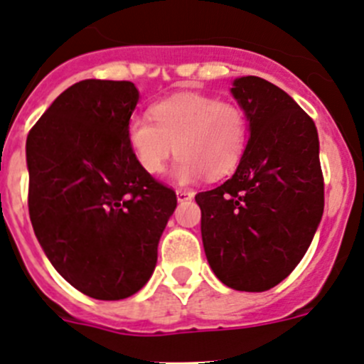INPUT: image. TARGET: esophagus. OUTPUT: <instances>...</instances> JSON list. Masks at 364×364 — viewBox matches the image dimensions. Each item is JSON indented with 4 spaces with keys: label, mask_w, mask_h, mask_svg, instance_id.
<instances>
[{
    "label": "esophagus",
    "mask_w": 364,
    "mask_h": 364,
    "mask_svg": "<svg viewBox=\"0 0 364 364\" xmlns=\"http://www.w3.org/2000/svg\"><path fill=\"white\" fill-rule=\"evenodd\" d=\"M196 193L192 190H176V197H178V203H186V200H192Z\"/></svg>",
    "instance_id": "34e87169"
}]
</instances>
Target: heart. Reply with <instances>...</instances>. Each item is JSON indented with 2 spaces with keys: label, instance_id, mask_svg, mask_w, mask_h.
I'll use <instances>...</instances> for the list:
<instances>
[{
  "label": "heart",
  "instance_id": "b5f03b06",
  "mask_svg": "<svg viewBox=\"0 0 364 364\" xmlns=\"http://www.w3.org/2000/svg\"><path fill=\"white\" fill-rule=\"evenodd\" d=\"M151 117L134 116L127 135L135 160L148 174H160L178 153L172 178L192 183L200 176L216 179L240 164L248 141L243 109L205 95L183 93L153 105Z\"/></svg>",
  "mask_w": 364,
  "mask_h": 364
}]
</instances>
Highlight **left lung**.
Listing matches in <instances>:
<instances>
[{
    "label": "left lung",
    "mask_w": 364,
    "mask_h": 364,
    "mask_svg": "<svg viewBox=\"0 0 364 364\" xmlns=\"http://www.w3.org/2000/svg\"><path fill=\"white\" fill-rule=\"evenodd\" d=\"M230 93L248 121L232 178L196 196L209 267L234 291L264 292L292 273L322 213L324 179L315 123L284 90L255 75Z\"/></svg>",
    "instance_id": "obj_1"
}]
</instances>
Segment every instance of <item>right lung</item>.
<instances>
[{
    "label": "right lung",
    "mask_w": 364,
    "mask_h": 364,
    "mask_svg": "<svg viewBox=\"0 0 364 364\" xmlns=\"http://www.w3.org/2000/svg\"><path fill=\"white\" fill-rule=\"evenodd\" d=\"M137 102L134 82L80 80L26 141L36 240L72 287L102 301L124 299L148 284L178 204L130 148L127 128Z\"/></svg>",
    "instance_id": "right-lung-1"
}]
</instances>
